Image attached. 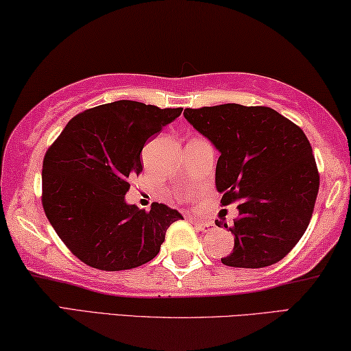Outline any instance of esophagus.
I'll list each match as a JSON object with an SVG mask.
<instances>
[{
  "instance_id": "1",
  "label": "esophagus",
  "mask_w": 351,
  "mask_h": 351,
  "mask_svg": "<svg viewBox=\"0 0 351 351\" xmlns=\"http://www.w3.org/2000/svg\"><path fill=\"white\" fill-rule=\"evenodd\" d=\"M194 225L202 232H211L214 230V223L213 222H206V220H194Z\"/></svg>"
}]
</instances>
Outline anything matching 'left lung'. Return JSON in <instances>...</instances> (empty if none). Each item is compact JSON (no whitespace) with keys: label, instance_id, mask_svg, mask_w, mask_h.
Listing matches in <instances>:
<instances>
[{"label":"left lung","instance_id":"1","mask_svg":"<svg viewBox=\"0 0 351 351\" xmlns=\"http://www.w3.org/2000/svg\"><path fill=\"white\" fill-rule=\"evenodd\" d=\"M185 119L220 152L216 188L223 206L241 202L222 263L263 268L279 262L308 228L319 172L302 129L267 106L236 103L185 109ZM217 226L223 220H217Z\"/></svg>","mask_w":351,"mask_h":351}]
</instances>
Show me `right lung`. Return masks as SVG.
<instances>
[{"instance_id": "right-lung-1", "label": "right lung", "mask_w": 351, "mask_h": 351, "mask_svg": "<svg viewBox=\"0 0 351 351\" xmlns=\"http://www.w3.org/2000/svg\"><path fill=\"white\" fill-rule=\"evenodd\" d=\"M182 108L119 100L78 114L43 160V208L58 237L80 261L103 271L152 261L166 230L183 219L154 202L149 211L128 205L129 177L138 176L146 140Z\"/></svg>"}]
</instances>
